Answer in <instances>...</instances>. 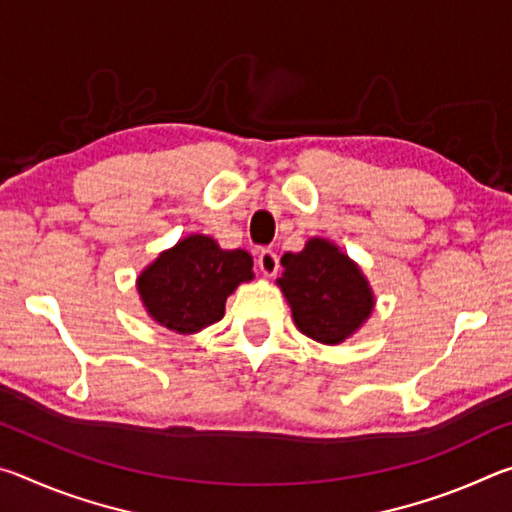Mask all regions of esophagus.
Masks as SVG:
<instances>
[{
	"label": "esophagus",
	"mask_w": 512,
	"mask_h": 512,
	"mask_svg": "<svg viewBox=\"0 0 512 512\" xmlns=\"http://www.w3.org/2000/svg\"><path fill=\"white\" fill-rule=\"evenodd\" d=\"M257 266L266 277H273L277 273V268H280V259H277L273 250H262L257 257Z\"/></svg>",
	"instance_id": "obj_1"
}]
</instances>
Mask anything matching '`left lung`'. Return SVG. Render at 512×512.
Returning a JSON list of instances; mask_svg holds the SVG:
<instances>
[{"label": "left lung", "instance_id": "1", "mask_svg": "<svg viewBox=\"0 0 512 512\" xmlns=\"http://www.w3.org/2000/svg\"><path fill=\"white\" fill-rule=\"evenodd\" d=\"M277 284L291 305L293 323L318 343L339 345L366 323L375 296L361 268L332 241L314 237L300 253L282 257Z\"/></svg>", "mask_w": 512, "mask_h": 512}]
</instances>
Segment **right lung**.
<instances>
[{"label": "right lung", "mask_w": 512, "mask_h": 512, "mask_svg": "<svg viewBox=\"0 0 512 512\" xmlns=\"http://www.w3.org/2000/svg\"><path fill=\"white\" fill-rule=\"evenodd\" d=\"M253 277L246 250H223L212 237L189 235L144 268L137 291L155 323L196 334L221 320L230 293Z\"/></svg>", "instance_id": "obj_1"}]
</instances>
